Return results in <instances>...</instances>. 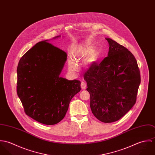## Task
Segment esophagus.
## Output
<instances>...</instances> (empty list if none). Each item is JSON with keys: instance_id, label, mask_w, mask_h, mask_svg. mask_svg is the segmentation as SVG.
<instances>
[{"instance_id": "obj_1", "label": "esophagus", "mask_w": 155, "mask_h": 155, "mask_svg": "<svg viewBox=\"0 0 155 155\" xmlns=\"http://www.w3.org/2000/svg\"><path fill=\"white\" fill-rule=\"evenodd\" d=\"M81 88L82 89H85L86 88H87V84L85 82H82L81 83Z\"/></svg>"}]
</instances>
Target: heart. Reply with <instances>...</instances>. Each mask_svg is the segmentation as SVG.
<instances>
[{"mask_svg": "<svg viewBox=\"0 0 155 155\" xmlns=\"http://www.w3.org/2000/svg\"><path fill=\"white\" fill-rule=\"evenodd\" d=\"M73 56L76 58L86 57L85 61L88 64H92L97 59V49L94 47L89 49V46L81 47L75 50L73 53ZM68 68L71 73H76L78 71V67L74 60L70 59L68 61Z\"/></svg>", "mask_w": 155, "mask_h": 155, "instance_id": "1", "label": "heart"}]
</instances>
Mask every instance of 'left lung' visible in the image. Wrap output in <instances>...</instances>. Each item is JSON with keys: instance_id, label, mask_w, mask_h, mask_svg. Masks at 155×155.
Instances as JSON below:
<instances>
[{"instance_id": "obj_1", "label": "left lung", "mask_w": 155, "mask_h": 155, "mask_svg": "<svg viewBox=\"0 0 155 155\" xmlns=\"http://www.w3.org/2000/svg\"><path fill=\"white\" fill-rule=\"evenodd\" d=\"M108 56L93 63L84 74L90 94V107L100 121L120 119L135 104L141 78L137 60L125 47L110 38Z\"/></svg>"}]
</instances>
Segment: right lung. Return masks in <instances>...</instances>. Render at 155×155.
Instances as JSON below:
<instances>
[{"label": "right lung", "instance_id": "1", "mask_svg": "<svg viewBox=\"0 0 155 155\" xmlns=\"http://www.w3.org/2000/svg\"><path fill=\"white\" fill-rule=\"evenodd\" d=\"M48 41L38 42L20 59L17 92L27 116L52 125L64 117L71 98L81 88L79 81L60 76L66 53Z\"/></svg>", "mask_w": 155, "mask_h": 155}]
</instances>
